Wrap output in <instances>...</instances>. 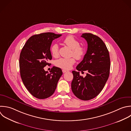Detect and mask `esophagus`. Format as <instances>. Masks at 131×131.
<instances>
[{"mask_svg": "<svg viewBox=\"0 0 131 131\" xmlns=\"http://www.w3.org/2000/svg\"><path fill=\"white\" fill-rule=\"evenodd\" d=\"M68 72V71L67 70H62V72L64 73H66V72Z\"/></svg>", "mask_w": 131, "mask_h": 131, "instance_id": "obj_1", "label": "esophagus"}]
</instances>
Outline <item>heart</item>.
<instances>
[{
  "label": "heart",
  "mask_w": 131,
  "mask_h": 131,
  "mask_svg": "<svg viewBox=\"0 0 131 131\" xmlns=\"http://www.w3.org/2000/svg\"><path fill=\"white\" fill-rule=\"evenodd\" d=\"M63 42L72 49L71 55L76 59H81L85 54L86 49L85 47L80 46L79 42L74 36L69 35L64 38ZM58 46L55 43L50 48V52L53 57H57L58 55ZM75 63V59L73 57L70 58H61L55 61V65L60 68L69 70Z\"/></svg>",
  "instance_id": "1"
}]
</instances>
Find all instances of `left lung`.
<instances>
[{
  "mask_svg": "<svg viewBox=\"0 0 131 131\" xmlns=\"http://www.w3.org/2000/svg\"><path fill=\"white\" fill-rule=\"evenodd\" d=\"M81 37L87 41L88 50L76 69L88 73L83 77L79 72L72 71L74 77L71 88L78 98L89 100L96 97L104 88L110 74V58L108 51L101 38L91 33H83Z\"/></svg>",
  "mask_w": 131,
  "mask_h": 131,
  "instance_id": "left-lung-1",
  "label": "left lung"
}]
</instances>
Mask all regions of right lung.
Listing matches in <instances>:
<instances>
[{
  "label": "right lung",
  "instance_id": "1",
  "mask_svg": "<svg viewBox=\"0 0 131 131\" xmlns=\"http://www.w3.org/2000/svg\"><path fill=\"white\" fill-rule=\"evenodd\" d=\"M61 34L44 33L32 36L26 42L19 57L20 73L29 92L38 99H46L53 94L62 74L60 68L53 67L50 73L44 67L52 58L50 47L52 41Z\"/></svg>",
  "mask_w": 131,
  "mask_h": 131
}]
</instances>
